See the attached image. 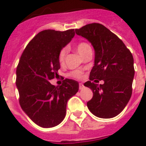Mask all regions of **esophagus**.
Returning a JSON list of instances; mask_svg holds the SVG:
<instances>
[{"label": "esophagus", "mask_w": 146, "mask_h": 146, "mask_svg": "<svg viewBox=\"0 0 146 146\" xmlns=\"http://www.w3.org/2000/svg\"><path fill=\"white\" fill-rule=\"evenodd\" d=\"M83 87H84V85L82 84V82H80V83H79V89H83Z\"/></svg>", "instance_id": "34e87169"}]
</instances>
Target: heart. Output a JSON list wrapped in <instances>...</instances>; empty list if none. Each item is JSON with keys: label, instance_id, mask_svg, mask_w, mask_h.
I'll return each instance as SVG.
<instances>
[{"label": "heart", "instance_id": "heart-1", "mask_svg": "<svg viewBox=\"0 0 146 146\" xmlns=\"http://www.w3.org/2000/svg\"><path fill=\"white\" fill-rule=\"evenodd\" d=\"M76 50L82 57H84L89 52H92L91 46L89 45V43L86 42H80V43H78V44L76 45ZM67 51H68V49L66 47L63 48L61 50H60L59 54H58V61L61 65L64 64V63H65V58H66ZM69 75L71 77L79 79V78L82 77V73L80 70H76L71 72Z\"/></svg>", "mask_w": 146, "mask_h": 146}]
</instances>
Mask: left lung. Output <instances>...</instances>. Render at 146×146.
Segmentation results:
<instances>
[{"mask_svg":"<svg viewBox=\"0 0 146 146\" xmlns=\"http://www.w3.org/2000/svg\"><path fill=\"white\" fill-rule=\"evenodd\" d=\"M95 49V65L84 86L93 92L87 102L98 117L112 118L124 109L132 96L135 70L133 57L122 40L100 23H90L76 29ZM103 80L104 84L97 82Z\"/></svg>","mask_w":146,"mask_h":146,"instance_id":"1","label":"left lung"}]
</instances>
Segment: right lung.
Listing matches in <instances>:
<instances>
[{
  "instance_id": "add662e5",
  "label": "right lung",
  "mask_w": 146,
  "mask_h": 146,
  "mask_svg": "<svg viewBox=\"0 0 146 146\" xmlns=\"http://www.w3.org/2000/svg\"><path fill=\"white\" fill-rule=\"evenodd\" d=\"M75 35L74 29L40 32L24 49L17 67L16 85L19 104L39 127L49 128L63 121L66 103L79 90V83L70 79L57 87L49 80L60 68L58 54Z\"/></svg>"
}]
</instances>
